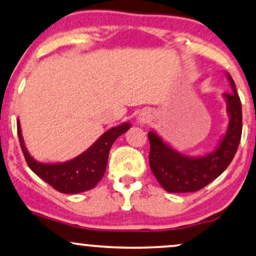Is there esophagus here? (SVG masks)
<instances>
[{"mask_svg": "<svg viewBox=\"0 0 256 256\" xmlns=\"http://www.w3.org/2000/svg\"><path fill=\"white\" fill-rule=\"evenodd\" d=\"M150 116H152V112H150V110H144L142 112L138 114V123H140V124L142 126L146 124V123L150 120Z\"/></svg>", "mask_w": 256, "mask_h": 256, "instance_id": "esophagus-1", "label": "esophagus"}]
</instances>
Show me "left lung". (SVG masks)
I'll return each instance as SVG.
<instances>
[{
	"label": "left lung",
	"instance_id": "1",
	"mask_svg": "<svg viewBox=\"0 0 256 256\" xmlns=\"http://www.w3.org/2000/svg\"><path fill=\"white\" fill-rule=\"evenodd\" d=\"M232 92L223 94L229 124L214 152L203 156H188L167 144L154 130L148 133L150 166L156 180L167 192H194L210 184L229 166L238 150L242 134L241 100L232 76L226 74Z\"/></svg>",
	"mask_w": 256,
	"mask_h": 256
}]
</instances>
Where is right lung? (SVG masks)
Returning a JSON list of instances; mask_svg holds the SVG:
<instances>
[{
	"label": "right lung",
	"mask_w": 256,
	"mask_h": 256,
	"mask_svg": "<svg viewBox=\"0 0 256 256\" xmlns=\"http://www.w3.org/2000/svg\"><path fill=\"white\" fill-rule=\"evenodd\" d=\"M130 127V123L124 122L118 127L110 128L85 152L68 162L56 164L40 162L30 156L24 146L20 121L18 122V136L22 153L32 171L56 191L72 194L91 190L97 185L106 172L109 150L112 144Z\"/></svg>",
	"instance_id": "1"
}]
</instances>
